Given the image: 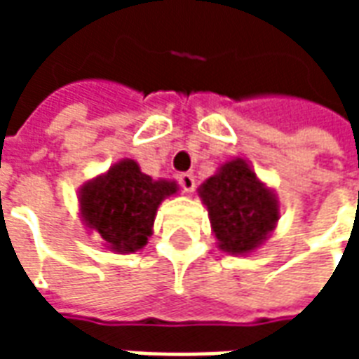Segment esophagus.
<instances>
[{"mask_svg": "<svg viewBox=\"0 0 359 359\" xmlns=\"http://www.w3.org/2000/svg\"><path fill=\"white\" fill-rule=\"evenodd\" d=\"M179 182L184 192H188V194H192V192H194V188H196L194 175H188V172H184V175H180L179 177Z\"/></svg>", "mask_w": 359, "mask_h": 359, "instance_id": "34e87169", "label": "esophagus"}]
</instances>
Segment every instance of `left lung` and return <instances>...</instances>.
<instances>
[{"label":"left lung","instance_id":"1","mask_svg":"<svg viewBox=\"0 0 359 359\" xmlns=\"http://www.w3.org/2000/svg\"><path fill=\"white\" fill-rule=\"evenodd\" d=\"M215 244L229 256H250L264 246L280 219V200L244 157H231L198 188Z\"/></svg>","mask_w":359,"mask_h":359}]
</instances>
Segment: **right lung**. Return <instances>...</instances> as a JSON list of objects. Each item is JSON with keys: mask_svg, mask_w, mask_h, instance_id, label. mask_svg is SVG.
Wrapping results in <instances>:
<instances>
[{"mask_svg": "<svg viewBox=\"0 0 359 359\" xmlns=\"http://www.w3.org/2000/svg\"><path fill=\"white\" fill-rule=\"evenodd\" d=\"M179 190L177 180L151 179L134 159H118L79 188L82 225L105 250L134 254L154 234L157 208Z\"/></svg>", "mask_w": 359, "mask_h": 359, "instance_id": "right-lung-1", "label": "right lung"}]
</instances>
